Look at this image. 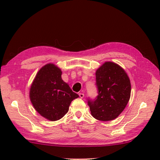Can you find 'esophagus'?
I'll list each match as a JSON object with an SVG mask.
<instances>
[{
	"mask_svg": "<svg viewBox=\"0 0 160 160\" xmlns=\"http://www.w3.org/2000/svg\"><path fill=\"white\" fill-rule=\"evenodd\" d=\"M79 96L80 98H83L84 97V94L82 93H79Z\"/></svg>",
	"mask_w": 160,
	"mask_h": 160,
	"instance_id": "34e87169",
	"label": "esophagus"
}]
</instances>
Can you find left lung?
<instances>
[{
    "label": "left lung",
    "mask_w": 160,
    "mask_h": 160,
    "mask_svg": "<svg viewBox=\"0 0 160 160\" xmlns=\"http://www.w3.org/2000/svg\"><path fill=\"white\" fill-rule=\"evenodd\" d=\"M98 95L88 100L92 116L100 121H111L124 111L131 97V81L123 68L105 62L96 71Z\"/></svg>",
    "instance_id": "8db88e82"
}]
</instances>
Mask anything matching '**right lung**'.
Returning a JSON list of instances; mask_svg holds the SVG:
<instances>
[{"label": "right lung", "instance_id": "add662e5", "mask_svg": "<svg viewBox=\"0 0 160 160\" xmlns=\"http://www.w3.org/2000/svg\"><path fill=\"white\" fill-rule=\"evenodd\" d=\"M62 71L53 63L40 69L29 90V98L38 113L50 121L62 118L69 111L72 100L79 96L64 82Z\"/></svg>", "mask_w": 160, "mask_h": 160}]
</instances>
